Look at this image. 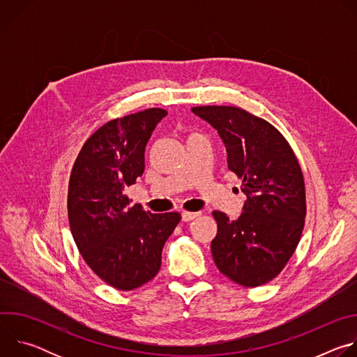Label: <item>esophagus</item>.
I'll return each mask as SVG.
<instances>
[{
  "label": "esophagus",
  "instance_id": "34e87169",
  "mask_svg": "<svg viewBox=\"0 0 357 357\" xmlns=\"http://www.w3.org/2000/svg\"><path fill=\"white\" fill-rule=\"evenodd\" d=\"M202 213L200 212H182V220L183 222H190V220H193V219H196V218H199Z\"/></svg>",
  "mask_w": 357,
  "mask_h": 357
}]
</instances>
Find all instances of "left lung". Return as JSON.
Listing matches in <instances>:
<instances>
[{
  "label": "left lung",
  "mask_w": 357,
  "mask_h": 357,
  "mask_svg": "<svg viewBox=\"0 0 357 357\" xmlns=\"http://www.w3.org/2000/svg\"><path fill=\"white\" fill-rule=\"evenodd\" d=\"M192 112L218 130L227 167L241 179L247 196L236 220L213 212L215 264L243 287H260L284 270L299 243L307 215L301 165L285 137L261 117L234 106H199Z\"/></svg>",
  "instance_id": "obj_1"
}]
</instances>
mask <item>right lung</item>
<instances>
[{"mask_svg": "<svg viewBox=\"0 0 357 357\" xmlns=\"http://www.w3.org/2000/svg\"><path fill=\"white\" fill-rule=\"evenodd\" d=\"M164 109L114 119L82 146L70 172L68 216L86 264L110 287L135 289L161 268V252L181 215L151 213L131 205L124 188L144 172V152Z\"/></svg>", "mask_w": 357, "mask_h": 357, "instance_id": "right-lung-1", "label": "right lung"}]
</instances>
